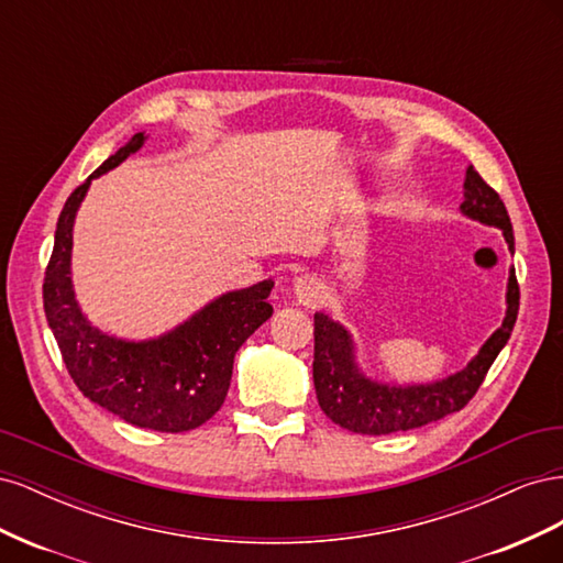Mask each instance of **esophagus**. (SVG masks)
Instances as JSON below:
<instances>
[{"label":"esophagus","mask_w":563,"mask_h":563,"mask_svg":"<svg viewBox=\"0 0 563 563\" xmlns=\"http://www.w3.org/2000/svg\"><path fill=\"white\" fill-rule=\"evenodd\" d=\"M294 294H296L298 302H302V305H317L323 298V286L319 279H314L310 275H300L294 282Z\"/></svg>","instance_id":"1"}]
</instances>
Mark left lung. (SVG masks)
<instances>
[{"mask_svg":"<svg viewBox=\"0 0 563 563\" xmlns=\"http://www.w3.org/2000/svg\"><path fill=\"white\" fill-rule=\"evenodd\" d=\"M465 201L460 213L479 220L484 225L503 230L507 249L515 253V232L503 199L484 183V178L467 166L465 172ZM507 310L500 329L482 345L465 368L455 371L434 383L397 385L368 378L356 364L354 340L343 323L329 314H314V364L312 378L321 411L335 424L356 434H391L422 428L463 408L484 383L490 364L507 345L519 312V284L515 267H509L507 279Z\"/></svg>","mask_w":563,"mask_h":563,"instance_id":"1","label":"left lung"}]
</instances>
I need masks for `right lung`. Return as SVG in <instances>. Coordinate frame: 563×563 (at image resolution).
I'll return each instance as SVG.
<instances>
[{
    "mask_svg": "<svg viewBox=\"0 0 563 563\" xmlns=\"http://www.w3.org/2000/svg\"><path fill=\"white\" fill-rule=\"evenodd\" d=\"M147 135L135 133L67 197L44 277V312L81 395L122 420L157 432H187L223 406L234 354L272 317L265 279L203 305L176 329L147 340H126L91 327L73 288V228L93 178L108 174Z\"/></svg>",
    "mask_w": 563,
    "mask_h": 563,
    "instance_id": "add662e5",
    "label": "right lung"
}]
</instances>
